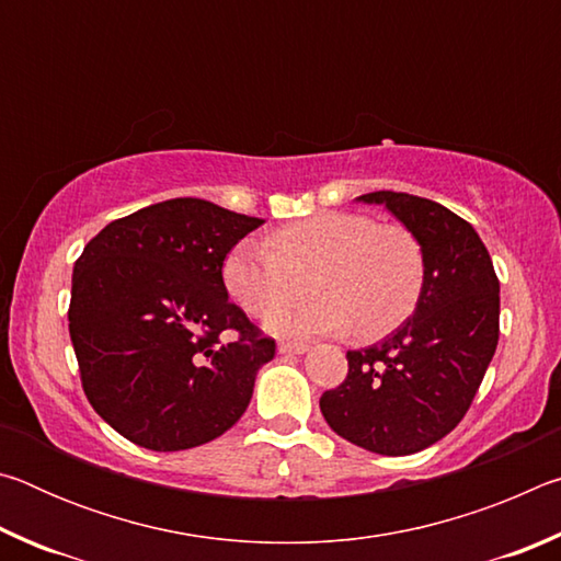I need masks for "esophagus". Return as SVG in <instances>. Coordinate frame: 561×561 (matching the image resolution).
<instances>
[{
  "mask_svg": "<svg viewBox=\"0 0 561 561\" xmlns=\"http://www.w3.org/2000/svg\"><path fill=\"white\" fill-rule=\"evenodd\" d=\"M279 354H307L309 344H301V341H279Z\"/></svg>",
  "mask_w": 561,
  "mask_h": 561,
  "instance_id": "1",
  "label": "esophagus"
}]
</instances>
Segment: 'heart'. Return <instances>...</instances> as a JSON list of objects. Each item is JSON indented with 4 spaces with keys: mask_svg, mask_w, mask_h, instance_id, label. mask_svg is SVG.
<instances>
[{
    "mask_svg": "<svg viewBox=\"0 0 561 561\" xmlns=\"http://www.w3.org/2000/svg\"><path fill=\"white\" fill-rule=\"evenodd\" d=\"M307 278L320 297L280 310L306 290ZM222 279L247 314L262 319L274 310L267 329L279 336L341 334L356 327L358 336L376 339L413 311L425 262L403 227L358 213H321L282 227L270 247L237 242L225 257Z\"/></svg>",
    "mask_w": 561,
    "mask_h": 561,
    "instance_id": "obj_1",
    "label": "heart"
}]
</instances>
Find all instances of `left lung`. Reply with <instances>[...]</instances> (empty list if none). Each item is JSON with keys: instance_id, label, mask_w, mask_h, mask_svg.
<instances>
[{"instance_id": "obj_1", "label": "left lung", "mask_w": 561, "mask_h": 561, "mask_svg": "<svg viewBox=\"0 0 561 561\" xmlns=\"http://www.w3.org/2000/svg\"><path fill=\"white\" fill-rule=\"evenodd\" d=\"M423 250L415 311L383 341L346 351L344 383L321 396L331 431L378 455H411L445 438L468 413L500 336V282L470 222L425 197L378 190Z\"/></svg>"}]
</instances>
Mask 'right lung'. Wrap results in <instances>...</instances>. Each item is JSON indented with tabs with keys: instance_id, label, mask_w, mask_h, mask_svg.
Segmentation results:
<instances>
[{
	"instance_id": "obj_1",
	"label": "right lung",
	"mask_w": 561,
	"mask_h": 561,
	"mask_svg": "<svg viewBox=\"0 0 561 561\" xmlns=\"http://www.w3.org/2000/svg\"><path fill=\"white\" fill-rule=\"evenodd\" d=\"M264 220L175 197L111 225L73 264L69 334L83 393L140 448L173 453L220 438L274 358L227 301L222 262ZM222 333L238 339L221 341Z\"/></svg>"
}]
</instances>
